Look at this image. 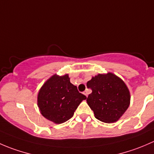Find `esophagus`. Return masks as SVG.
<instances>
[{
	"instance_id": "obj_1",
	"label": "esophagus",
	"mask_w": 154,
	"mask_h": 154,
	"mask_svg": "<svg viewBox=\"0 0 154 154\" xmlns=\"http://www.w3.org/2000/svg\"><path fill=\"white\" fill-rule=\"evenodd\" d=\"M83 94H85V95L86 96V97H88V91H83Z\"/></svg>"
}]
</instances>
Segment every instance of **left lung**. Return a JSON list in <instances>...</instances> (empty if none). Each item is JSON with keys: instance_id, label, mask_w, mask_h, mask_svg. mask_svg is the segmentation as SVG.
Instances as JSON below:
<instances>
[{"instance_id": "left-lung-1", "label": "left lung", "mask_w": 154, "mask_h": 154, "mask_svg": "<svg viewBox=\"0 0 154 154\" xmlns=\"http://www.w3.org/2000/svg\"><path fill=\"white\" fill-rule=\"evenodd\" d=\"M86 85L92 90L87 97V103L100 122H117L130 106L128 88L120 77L112 73L98 74Z\"/></svg>"}]
</instances>
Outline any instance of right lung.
Returning a JSON list of instances; mask_svg holds the SVG:
<instances>
[{
	"instance_id": "add662e5",
	"label": "right lung",
	"mask_w": 154,
	"mask_h": 154,
	"mask_svg": "<svg viewBox=\"0 0 154 154\" xmlns=\"http://www.w3.org/2000/svg\"><path fill=\"white\" fill-rule=\"evenodd\" d=\"M86 97L70 82L68 74H54L43 84L38 91L37 103L40 112L55 124L69 120L80 103Z\"/></svg>"
}]
</instances>
